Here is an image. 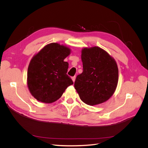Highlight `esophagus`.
I'll list each match as a JSON object with an SVG mask.
<instances>
[{
  "instance_id": "obj_1",
  "label": "esophagus",
  "mask_w": 148,
  "mask_h": 148,
  "mask_svg": "<svg viewBox=\"0 0 148 148\" xmlns=\"http://www.w3.org/2000/svg\"><path fill=\"white\" fill-rule=\"evenodd\" d=\"M75 78H76V77L75 76H74V77H72V80H73V82H75Z\"/></svg>"
}]
</instances>
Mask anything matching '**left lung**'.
Masks as SVG:
<instances>
[{"instance_id": "left-lung-1", "label": "left lung", "mask_w": 148, "mask_h": 148, "mask_svg": "<svg viewBox=\"0 0 148 148\" xmlns=\"http://www.w3.org/2000/svg\"><path fill=\"white\" fill-rule=\"evenodd\" d=\"M81 58L83 73L77 76L74 83L80 98L89 106L106 102L114 94L118 83L115 60L98 47L83 48Z\"/></svg>"}]
</instances>
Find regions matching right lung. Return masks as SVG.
Listing matches in <instances>:
<instances>
[{"label":"right lung","instance_id":"right-lung-1","mask_svg":"<svg viewBox=\"0 0 148 148\" xmlns=\"http://www.w3.org/2000/svg\"><path fill=\"white\" fill-rule=\"evenodd\" d=\"M70 53L68 47L53 42L44 46L31 59L27 69V87L39 101H56L73 84L66 74L69 64L64 61Z\"/></svg>","mask_w":148,"mask_h":148}]
</instances>
